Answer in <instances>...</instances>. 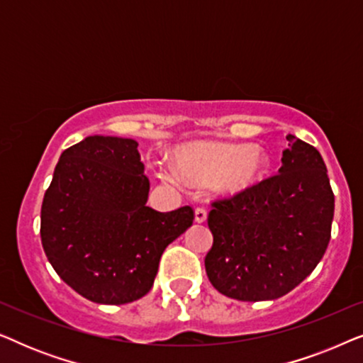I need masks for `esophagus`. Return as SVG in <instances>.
<instances>
[{
	"mask_svg": "<svg viewBox=\"0 0 363 363\" xmlns=\"http://www.w3.org/2000/svg\"><path fill=\"white\" fill-rule=\"evenodd\" d=\"M195 221L196 223H205L206 221V210L205 208H196L195 210Z\"/></svg>",
	"mask_w": 363,
	"mask_h": 363,
	"instance_id": "34e87169",
	"label": "esophagus"
}]
</instances>
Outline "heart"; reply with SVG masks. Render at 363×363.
Returning a JSON list of instances; mask_svg holds the SVG:
<instances>
[{
  "label": "heart",
  "instance_id": "obj_1",
  "mask_svg": "<svg viewBox=\"0 0 363 363\" xmlns=\"http://www.w3.org/2000/svg\"><path fill=\"white\" fill-rule=\"evenodd\" d=\"M175 170L160 168L158 177L167 183H190L215 180L218 193L225 196L241 195L257 185L267 168V157L257 145L200 142L178 147Z\"/></svg>",
  "mask_w": 363,
  "mask_h": 363
}]
</instances>
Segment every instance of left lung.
Wrapping results in <instances>:
<instances>
[{
    "label": "left lung",
    "instance_id": "left-lung-1",
    "mask_svg": "<svg viewBox=\"0 0 363 363\" xmlns=\"http://www.w3.org/2000/svg\"><path fill=\"white\" fill-rule=\"evenodd\" d=\"M279 173L241 195L213 203L208 279L238 301H272L299 286L324 256L334 220L325 163L309 143L287 135Z\"/></svg>",
    "mask_w": 363,
    "mask_h": 363
}]
</instances>
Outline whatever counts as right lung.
Listing matches in <instances>:
<instances>
[{"label":"right lung","mask_w":363,"mask_h":363,"mask_svg":"<svg viewBox=\"0 0 363 363\" xmlns=\"http://www.w3.org/2000/svg\"><path fill=\"white\" fill-rule=\"evenodd\" d=\"M132 138L92 135L61 153L41 208V241L59 277L86 299L121 306L152 289L165 247L193 223L147 206L150 182Z\"/></svg>","instance_id":"1"}]
</instances>
